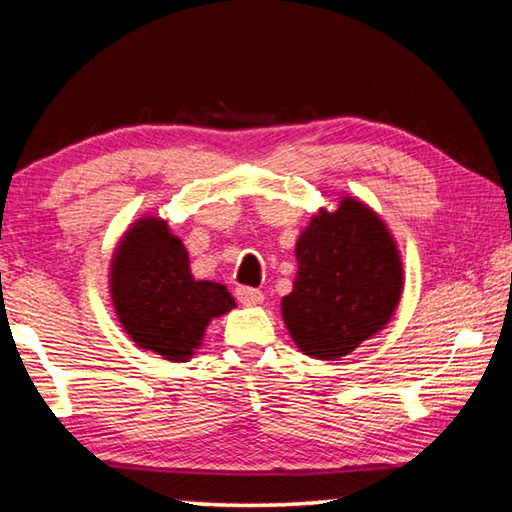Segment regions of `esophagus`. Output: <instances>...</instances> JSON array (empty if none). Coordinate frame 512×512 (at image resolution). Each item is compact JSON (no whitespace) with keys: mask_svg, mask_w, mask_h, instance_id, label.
Listing matches in <instances>:
<instances>
[{"mask_svg":"<svg viewBox=\"0 0 512 512\" xmlns=\"http://www.w3.org/2000/svg\"><path fill=\"white\" fill-rule=\"evenodd\" d=\"M235 296L237 300L241 302V305H259V302L264 300V293L259 289H253V287H237L235 289Z\"/></svg>","mask_w":512,"mask_h":512,"instance_id":"1","label":"esophagus"}]
</instances>
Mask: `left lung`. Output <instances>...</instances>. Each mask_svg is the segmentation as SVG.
Wrapping results in <instances>:
<instances>
[{"instance_id":"8db88e82","label":"left lung","mask_w":512,"mask_h":512,"mask_svg":"<svg viewBox=\"0 0 512 512\" xmlns=\"http://www.w3.org/2000/svg\"><path fill=\"white\" fill-rule=\"evenodd\" d=\"M298 275L282 318L298 348L334 361L377 334L402 296V262L379 216L345 196L320 210L296 244Z\"/></svg>"}]
</instances>
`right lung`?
I'll list each match as a JSON object with an SVG mask.
<instances>
[{
	"mask_svg": "<svg viewBox=\"0 0 512 512\" xmlns=\"http://www.w3.org/2000/svg\"><path fill=\"white\" fill-rule=\"evenodd\" d=\"M110 296L126 334L169 361L192 357L207 323L235 307L223 284L194 280L183 241L151 216L121 239L112 257Z\"/></svg>",
	"mask_w": 512,
	"mask_h": 512,
	"instance_id": "add662e5",
	"label": "right lung"
}]
</instances>
